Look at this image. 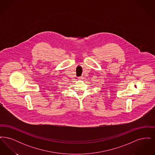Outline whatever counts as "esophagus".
<instances>
[{
  "label": "esophagus",
  "instance_id": "obj_1",
  "mask_svg": "<svg viewBox=\"0 0 155 155\" xmlns=\"http://www.w3.org/2000/svg\"><path fill=\"white\" fill-rule=\"evenodd\" d=\"M79 78V79H80V80H83V79H84V78H83V77H79V78Z\"/></svg>",
  "mask_w": 155,
  "mask_h": 155
}]
</instances>
